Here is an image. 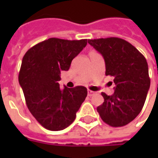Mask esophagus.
Returning <instances> with one entry per match:
<instances>
[{
	"label": "esophagus",
	"instance_id": "34e87169",
	"mask_svg": "<svg viewBox=\"0 0 158 158\" xmlns=\"http://www.w3.org/2000/svg\"><path fill=\"white\" fill-rule=\"evenodd\" d=\"M94 94V91H92V90H89V89H88V96L91 97V96H93Z\"/></svg>",
	"mask_w": 158,
	"mask_h": 158
}]
</instances>
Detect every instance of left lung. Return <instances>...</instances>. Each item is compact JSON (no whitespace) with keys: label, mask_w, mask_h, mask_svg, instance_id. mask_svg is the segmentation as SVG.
<instances>
[{"label":"left lung","mask_w":158,"mask_h":158,"mask_svg":"<svg viewBox=\"0 0 158 158\" xmlns=\"http://www.w3.org/2000/svg\"><path fill=\"white\" fill-rule=\"evenodd\" d=\"M102 54L106 75L114 78L111 96L102 93L104 102L97 108L102 120L112 127L131 122L142 110L150 87L147 60L133 45L119 38L89 39Z\"/></svg>","instance_id":"8db88e82"}]
</instances>
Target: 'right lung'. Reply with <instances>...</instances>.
Returning a JSON list of instances; mask_svg holds the SVG:
<instances>
[{
	"instance_id": "1",
	"label": "right lung",
	"mask_w": 158,
	"mask_h": 158,
	"mask_svg": "<svg viewBox=\"0 0 158 158\" xmlns=\"http://www.w3.org/2000/svg\"><path fill=\"white\" fill-rule=\"evenodd\" d=\"M87 45V39L52 38L36 44L23 56L19 74L31 114L47 130L67 128L88 94L84 86L60 89V72L69 70L72 60Z\"/></svg>"
}]
</instances>
